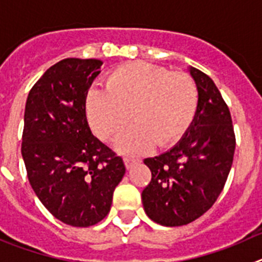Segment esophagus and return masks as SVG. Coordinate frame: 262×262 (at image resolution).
Wrapping results in <instances>:
<instances>
[{
	"mask_svg": "<svg viewBox=\"0 0 262 262\" xmlns=\"http://www.w3.org/2000/svg\"><path fill=\"white\" fill-rule=\"evenodd\" d=\"M124 162H125V166L126 168H132V167L134 166L136 163H138L140 160L138 159H134V158H124Z\"/></svg>",
	"mask_w": 262,
	"mask_h": 262,
	"instance_id": "obj_1",
	"label": "esophagus"
}]
</instances>
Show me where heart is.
<instances>
[{"mask_svg":"<svg viewBox=\"0 0 262 262\" xmlns=\"http://www.w3.org/2000/svg\"><path fill=\"white\" fill-rule=\"evenodd\" d=\"M199 89L185 73H171L152 63L136 61L119 67L105 79V90L91 89L86 114L100 138L120 140V151L140 155L157 143L167 147L179 142L194 120Z\"/></svg>","mask_w":262,"mask_h":262,"instance_id":"b5f03b06","label":"heart"}]
</instances>
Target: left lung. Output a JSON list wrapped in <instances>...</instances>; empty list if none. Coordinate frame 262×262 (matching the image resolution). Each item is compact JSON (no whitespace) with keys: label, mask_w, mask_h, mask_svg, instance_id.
Masks as SVG:
<instances>
[{"label":"left lung","mask_w":262,"mask_h":262,"mask_svg":"<svg viewBox=\"0 0 262 262\" xmlns=\"http://www.w3.org/2000/svg\"><path fill=\"white\" fill-rule=\"evenodd\" d=\"M189 73L199 89L192 125L168 151L143 163L151 181L142 204L151 221L167 227L193 222L216 201L230 173L235 133L230 110L213 79L195 68Z\"/></svg>","instance_id":"1"}]
</instances>
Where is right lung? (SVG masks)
<instances>
[{
	"label": "right lung",
	"mask_w": 262,
	"mask_h": 262,
	"mask_svg": "<svg viewBox=\"0 0 262 262\" xmlns=\"http://www.w3.org/2000/svg\"><path fill=\"white\" fill-rule=\"evenodd\" d=\"M103 62L65 58L34 84L25 110L22 157L32 189L52 215L74 227L107 216L125 164L89 126L86 96Z\"/></svg>",
	"instance_id": "add662e5"
}]
</instances>
